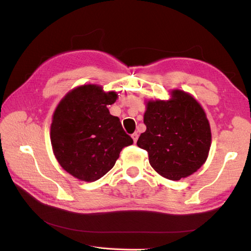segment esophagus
Instances as JSON below:
<instances>
[{
	"label": "esophagus",
	"instance_id": "obj_1",
	"mask_svg": "<svg viewBox=\"0 0 251 251\" xmlns=\"http://www.w3.org/2000/svg\"><path fill=\"white\" fill-rule=\"evenodd\" d=\"M131 138L134 139V141L136 142V141H137V139H138V132H134V134L131 135Z\"/></svg>",
	"mask_w": 251,
	"mask_h": 251
}]
</instances>
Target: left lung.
Returning <instances> with one entry per match:
<instances>
[{
    "instance_id": "1",
    "label": "left lung",
    "mask_w": 251,
    "mask_h": 251,
    "mask_svg": "<svg viewBox=\"0 0 251 251\" xmlns=\"http://www.w3.org/2000/svg\"><path fill=\"white\" fill-rule=\"evenodd\" d=\"M168 101L147 102V127L137 146L148 152L160 175L179 180L198 171L208 158L211 129L202 107L189 93L172 90Z\"/></svg>"
}]
</instances>
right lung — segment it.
<instances>
[{
  "instance_id": "1",
  "label": "right lung",
  "mask_w": 251,
  "mask_h": 251,
  "mask_svg": "<svg viewBox=\"0 0 251 251\" xmlns=\"http://www.w3.org/2000/svg\"><path fill=\"white\" fill-rule=\"evenodd\" d=\"M117 99L114 91L83 85L58 103L51 124V144L56 160L67 173L83 181L105 175L132 139L107 105Z\"/></svg>"
}]
</instances>
